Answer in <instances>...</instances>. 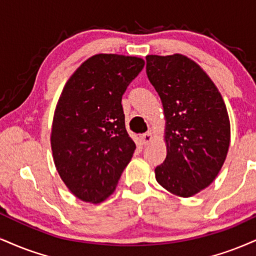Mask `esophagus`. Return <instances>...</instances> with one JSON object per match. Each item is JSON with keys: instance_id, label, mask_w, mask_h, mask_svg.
Here are the masks:
<instances>
[{"instance_id": "esophagus-1", "label": "esophagus", "mask_w": 256, "mask_h": 256, "mask_svg": "<svg viewBox=\"0 0 256 256\" xmlns=\"http://www.w3.org/2000/svg\"><path fill=\"white\" fill-rule=\"evenodd\" d=\"M152 134L150 131H148L146 134H142V136L140 137V146H149L150 143H152Z\"/></svg>"}]
</instances>
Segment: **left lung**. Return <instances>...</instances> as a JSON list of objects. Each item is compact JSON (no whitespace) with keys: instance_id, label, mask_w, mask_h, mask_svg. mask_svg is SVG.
<instances>
[{"instance_id":"8db88e82","label":"left lung","mask_w":256,"mask_h":256,"mask_svg":"<svg viewBox=\"0 0 256 256\" xmlns=\"http://www.w3.org/2000/svg\"><path fill=\"white\" fill-rule=\"evenodd\" d=\"M149 81L164 116L167 156L155 169L156 181L172 194H196L214 182L230 146V120L210 76L181 54L146 56Z\"/></svg>"}]
</instances>
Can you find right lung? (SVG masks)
Returning <instances> with one entry per match:
<instances>
[{"label": "right lung", "mask_w": 256, "mask_h": 256, "mask_svg": "<svg viewBox=\"0 0 256 256\" xmlns=\"http://www.w3.org/2000/svg\"><path fill=\"white\" fill-rule=\"evenodd\" d=\"M143 58L89 57L68 80L51 126L52 158L76 198L100 204L116 190L136 144L125 128L122 96L144 68Z\"/></svg>", "instance_id": "obj_1"}]
</instances>
